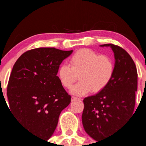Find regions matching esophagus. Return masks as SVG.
I'll use <instances>...</instances> for the list:
<instances>
[{"label":"esophagus","instance_id":"esophagus-1","mask_svg":"<svg viewBox=\"0 0 146 146\" xmlns=\"http://www.w3.org/2000/svg\"><path fill=\"white\" fill-rule=\"evenodd\" d=\"M76 100H80V99L78 98H76V97H72L71 98V102H75Z\"/></svg>","mask_w":146,"mask_h":146}]
</instances>
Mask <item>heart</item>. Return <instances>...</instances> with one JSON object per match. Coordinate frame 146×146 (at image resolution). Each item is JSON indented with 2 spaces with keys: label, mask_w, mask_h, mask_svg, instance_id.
Returning a JSON list of instances; mask_svg holds the SVG:
<instances>
[{
  "label": "heart",
  "mask_w": 146,
  "mask_h": 146,
  "mask_svg": "<svg viewBox=\"0 0 146 146\" xmlns=\"http://www.w3.org/2000/svg\"><path fill=\"white\" fill-rule=\"evenodd\" d=\"M114 73L112 59L107 56H99L95 51L82 48L70 58V66L63 64L57 76L61 85L70 88L79 76L80 82L70 89L72 95L82 96L92 91L98 93L109 85Z\"/></svg>",
  "instance_id": "1"
}]
</instances>
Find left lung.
Segmentation results:
<instances>
[{"mask_svg": "<svg viewBox=\"0 0 146 146\" xmlns=\"http://www.w3.org/2000/svg\"><path fill=\"white\" fill-rule=\"evenodd\" d=\"M114 73L103 90L84 99L82 122L85 132L97 141L110 136L133 115L138 74L136 65L123 48L112 44Z\"/></svg>", "mask_w": 146, "mask_h": 146, "instance_id": "obj_1", "label": "left lung"}]
</instances>
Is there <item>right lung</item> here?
Listing matches in <instances>:
<instances>
[{
	"label": "right lung",
	"mask_w": 146,
	"mask_h": 146,
	"mask_svg": "<svg viewBox=\"0 0 146 146\" xmlns=\"http://www.w3.org/2000/svg\"><path fill=\"white\" fill-rule=\"evenodd\" d=\"M73 51L29 50L17 60L10 74L7 88L9 110L26 130L46 141L54 133L61 111L70 103L57 72Z\"/></svg>",
	"instance_id": "obj_1"
}]
</instances>
